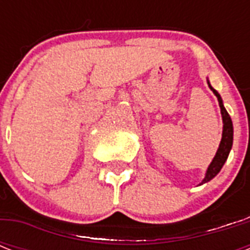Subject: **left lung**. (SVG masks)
Returning a JSON list of instances; mask_svg holds the SVG:
<instances>
[{
	"label": "left lung",
	"mask_w": 250,
	"mask_h": 250,
	"mask_svg": "<svg viewBox=\"0 0 250 250\" xmlns=\"http://www.w3.org/2000/svg\"><path fill=\"white\" fill-rule=\"evenodd\" d=\"M209 84V88L213 90V93L217 96L218 102H219V107H221V114H222V119H223V132H222V140L221 144H219V148L217 150V154L211 161V164L209 165L208 167V170H206L205 178L202 180L201 184L204 183H208L209 180L214 178V176H217V174L221 171V168L223 167L225 162L229 158V150L232 148V141H233V127H232V121H231V117L227 113V110L225 109V106H223V101H222V97L219 96L217 90L214 89L213 86Z\"/></svg>",
	"instance_id": "obj_1"
}]
</instances>
